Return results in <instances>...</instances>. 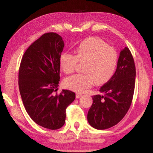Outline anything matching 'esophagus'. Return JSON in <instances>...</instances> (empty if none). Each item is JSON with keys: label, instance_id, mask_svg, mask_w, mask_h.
<instances>
[{"label": "esophagus", "instance_id": "34e87169", "mask_svg": "<svg viewBox=\"0 0 153 153\" xmlns=\"http://www.w3.org/2000/svg\"><path fill=\"white\" fill-rule=\"evenodd\" d=\"M82 96V94H79V93H76V98H80Z\"/></svg>", "mask_w": 153, "mask_h": 153}]
</instances>
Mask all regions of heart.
<instances>
[{"label":"heart","mask_w":153,"mask_h":153,"mask_svg":"<svg viewBox=\"0 0 153 153\" xmlns=\"http://www.w3.org/2000/svg\"><path fill=\"white\" fill-rule=\"evenodd\" d=\"M77 61L85 62L84 73L67 77L64 84L67 88L82 92L92 87L94 82L102 84L111 78L117 67L118 55L115 48L100 38H90L77 46L76 56L63 53L59 56L61 68L67 74L74 71Z\"/></svg>","instance_id":"heart-1"}]
</instances>
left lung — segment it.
<instances>
[{
    "label": "left lung",
    "mask_w": 153,
    "mask_h": 153,
    "mask_svg": "<svg viewBox=\"0 0 153 153\" xmlns=\"http://www.w3.org/2000/svg\"><path fill=\"white\" fill-rule=\"evenodd\" d=\"M135 78L133 56L129 49L125 47L120 52L115 74L99 90L102 94L92 97L93 103L87 116L90 126L106 129L122 120L132 102Z\"/></svg>",
    "instance_id": "obj_1"
}]
</instances>
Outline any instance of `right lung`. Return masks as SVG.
Here are the masks:
<instances>
[{"label": "right lung", "mask_w": 153, "mask_h": 153, "mask_svg": "<svg viewBox=\"0 0 153 153\" xmlns=\"http://www.w3.org/2000/svg\"><path fill=\"white\" fill-rule=\"evenodd\" d=\"M64 42L61 36L46 33L25 52L19 69V88L24 105L31 119L38 125L50 129L65 124L66 108L76 94L63 90L59 94V56Z\"/></svg>", "instance_id": "right-lung-1"}]
</instances>
